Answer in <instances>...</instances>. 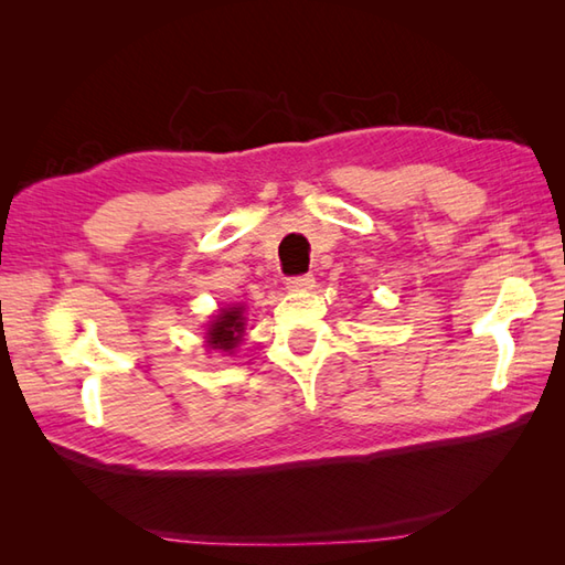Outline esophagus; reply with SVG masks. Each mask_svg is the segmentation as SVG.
<instances>
[{"instance_id":"1","label":"esophagus","mask_w":565,"mask_h":565,"mask_svg":"<svg viewBox=\"0 0 565 565\" xmlns=\"http://www.w3.org/2000/svg\"><path fill=\"white\" fill-rule=\"evenodd\" d=\"M286 286H289V291H310L316 286L313 274H298V276H289L286 279Z\"/></svg>"}]
</instances>
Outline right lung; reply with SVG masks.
<instances>
[{"label":"right lung","instance_id":"obj_1","mask_svg":"<svg viewBox=\"0 0 565 565\" xmlns=\"http://www.w3.org/2000/svg\"><path fill=\"white\" fill-rule=\"evenodd\" d=\"M245 330V318H243V308H223L221 316L213 320V326L209 328V344L213 350H223L231 352L235 344H239V338H243Z\"/></svg>","mask_w":565,"mask_h":565}]
</instances>
